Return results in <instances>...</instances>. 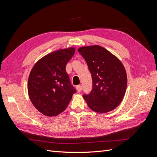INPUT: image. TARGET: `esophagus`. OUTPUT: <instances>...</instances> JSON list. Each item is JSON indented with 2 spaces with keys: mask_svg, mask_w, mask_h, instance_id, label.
Instances as JSON below:
<instances>
[{
  "mask_svg": "<svg viewBox=\"0 0 157 157\" xmlns=\"http://www.w3.org/2000/svg\"><path fill=\"white\" fill-rule=\"evenodd\" d=\"M77 92H80L82 91V86L81 85H78L77 86Z\"/></svg>",
  "mask_w": 157,
  "mask_h": 157,
  "instance_id": "34e87169",
  "label": "esophagus"
}]
</instances>
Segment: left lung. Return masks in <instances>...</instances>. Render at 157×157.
Wrapping results in <instances>:
<instances>
[{
	"label": "left lung",
	"mask_w": 157,
	"mask_h": 157,
	"mask_svg": "<svg viewBox=\"0 0 157 157\" xmlns=\"http://www.w3.org/2000/svg\"><path fill=\"white\" fill-rule=\"evenodd\" d=\"M92 74L93 87L83 98L88 107L98 113H105L119 105L124 96L127 75L121 61L103 47L94 45L78 49Z\"/></svg>",
	"instance_id": "8db88e82"
}]
</instances>
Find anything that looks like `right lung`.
<instances>
[{
	"mask_svg": "<svg viewBox=\"0 0 157 157\" xmlns=\"http://www.w3.org/2000/svg\"><path fill=\"white\" fill-rule=\"evenodd\" d=\"M75 48L61 49L39 59L31 71L28 94L33 105L43 115H59L67 108L76 89L65 71Z\"/></svg>",
	"mask_w": 157,
	"mask_h": 157,
	"instance_id": "right-lung-1",
	"label": "right lung"
}]
</instances>
